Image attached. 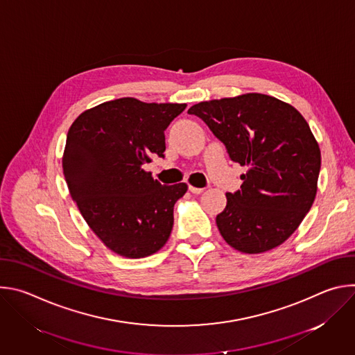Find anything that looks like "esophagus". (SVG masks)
Listing matches in <instances>:
<instances>
[{
    "mask_svg": "<svg viewBox=\"0 0 355 355\" xmlns=\"http://www.w3.org/2000/svg\"><path fill=\"white\" fill-rule=\"evenodd\" d=\"M188 189H189L192 193H202V192H204V188H196V187H193V185H189Z\"/></svg>",
    "mask_w": 355,
    "mask_h": 355,
    "instance_id": "obj_1",
    "label": "esophagus"
}]
</instances>
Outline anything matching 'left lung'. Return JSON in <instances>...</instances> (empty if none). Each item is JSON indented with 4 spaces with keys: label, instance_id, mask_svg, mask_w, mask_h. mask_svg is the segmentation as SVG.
I'll return each mask as SVG.
<instances>
[{
    "label": "left lung",
    "instance_id": "left-lung-1",
    "mask_svg": "<svg viewBox=\"0 0 355 355\" xmlns=\"http://www.w3.org/2000/svg\"><path fill=\"white\" fill-rule=\"evenodd\" d=\"M247 167L227 192L216 225L233 248L257 254L282 244L311 211L318 191L320 148L293 107L264 94L199 103L188 110Z\"/></svg>",
    "mask_w": 355,
    "mask_h": 355
}]
</instances>
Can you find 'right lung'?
I'll return each instance as SVG.
<instances>
[{
    "mask_svg": "<svg viewBox=\"0 0 355 355\" xmlns=\"http://www.w3.org/2000/svg\"><path fill=\"white\" fill-rule=\"evenodd\" d=\"M187 104L119 98L83 112L67 133L63 174L70 195L110 250L128 259L155 254L168 240L185 182L162 185L143 170L164 157V130Z\"/></svg>",
    "mask_w": 355,
    "mask_h": 355,
    "instance_id": "1",
    "label": "right lung"
}]
</instances>
